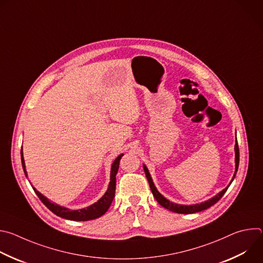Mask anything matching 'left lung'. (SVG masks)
<instances>
[{
  "mask_svg": "<svg viewBox=\"0 0 263 263\" xmlns=\"http://www.w3.org/2000/svg\"><path fill=\"white\" fill-rule=\"evenodd\" d=\"M234 151H235V173L233 175V178L231 180V182L229 183V185L226 187V189L222 190L221 192H219L217 195H215L214 197H212L211 199L205 201V202H202L200 204H193V205H181V204H176L174 202H171L170 200H167L166 198H164L156 189V186L152 180V177L151 175H149L148 173V170L147 167L145 166V164H143V170H144V173H145V176H146V179L148 181V184H149V187H151V191H152V194L153 196L155 197L156 201L162 206L164 207L165 209L170 210V211H173V212H176V213H182V214H190V213H196V212H200V211H203L209 207H211L212 205H214L217 201H219V199L223 196V194L227 192L228 187L230 186V184L232 183V181L234 180L235 178V175L237 173V170H238V164H239V148H238V144H237V138L235 140V146H234Z\"/></svg>",
  "mask_w": 263,
  "mask_h": 263,
  "instance_id": "1",
  "label": "left lung"
}]
</instances>
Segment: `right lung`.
I'll return each mask as SVG.
<instances>
[{"mask_svg": "<svg viewBox=\"0 0 263 263\" xmlns=\"http://www.w3.org/2000/svg\"><path fill=\"white\" fill-rule=\"evenodd\" d=\"M124 154L119 155L116 160L114 161L111 165V172H110V182L108 185V189L106 191V193L104 194V196L95 204L86 207V208H82V209H78V210H70L69 208L60 206L56 203L51 202L48 198H46L44 195H42L39 191H36L35 187H33V190L35 192V194L37 195L41 199V201L56 215L65 218V219H69V220H80V221H84V220H90V219H95L98 218L100 216H102L103 214H105V212L109 209L112 201H114L115 198V194H116V176L118 174L119 171V165H120V160L123 157ZM21 157H22V165L24 168V173L27 176V171H26V165H25V160H24V155H23V148L21 151Z\"/></svg>", "mask_w": 263, "mask_h": 263, "instance_id": "obj_1", "label": "right lung"}]
</instances>
